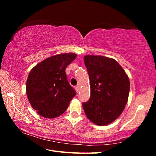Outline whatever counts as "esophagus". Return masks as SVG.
I'll use <instances>...</instances> for the list:
<instances>
[{"mask_svg": "<svg viewBox=\"0 0 156 156\" xmlns=\"http://www.w3.org/2000/svg\"><path fill=\"white\" fill-rule=\"evenodd\" d=\"M75 90H76L78 92L79 90V89H80V87L79 86H76L75 87Z\"/></svg>", "mask_w": 156, "mask_h": 156, "instance_id": "esophagus-1", "label": "esophagus"}]
</instances>
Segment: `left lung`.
<instances>
[{
  "instance_id": "8db88e82",
  "label": "left lung",
  "mask_w": 156,
  "mask_h": 156,
  "mask_svg": "<svg viewBox=\"0 0 156 156\" xmlns=\"http://www.w3.org/2000/svg\"><path fill=\"white\" fill-rule=\"evenodd\" d=\"M90 98L83 103L88 119L98 126L115 121L123 111L128 100L129 80L124 69L114 59L103 56L86 55Z\"/></svg>"
}]
</instances>
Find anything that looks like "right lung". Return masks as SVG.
<instances>
[{"mask_svg":"<svg viewBox=\"0 0 156 156\" xmlns=\"http://www.w3.org/2000/svg\"><path fill=\"white\" fill-rule=\"evenodd\" d=\"M76 56L75 53L52 56L31 69L27 95L32 107L41 116L53 119L63 114L76 94L65 72Z\"/></svg>","mask_w":156,"mask_h":156,"instance_id":"obj_1","label":"right lung"}]
</instances>
